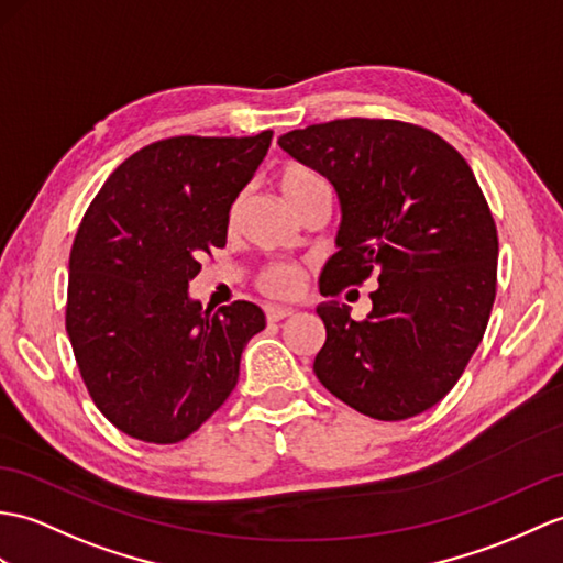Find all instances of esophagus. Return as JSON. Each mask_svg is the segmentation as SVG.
Returning <instances> with one entry per match:
<instances>
[{
  "mask_svg": "<svg viewBox=\"0 0 563 563\" xmlns=\"http://www.w3.org/2000/svg\"><path fill=\"white\" fill-rule=\"evenodd\" d=\"M264 311H266V319L268 321H283V319L292 317V313H295V309L283 307V305H266Z\"/></svg>",
  "mask_w": 563,
  "mask_h": 563,
  "instance_id": "esophagus-1",
  "label": "esophagus"
}]
</instances>
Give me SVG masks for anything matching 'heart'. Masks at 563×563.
Listing matches in <instances>:
<instances>
[{
	"mask_svg": "<svg viewBox=\"0 0 563 563\" xmlns=\"http://www.w3.org/2000/svg\"><path fill=\"white\" fill-rule=\"evenodd\" d=\"M276 187L285 203L295 211L297 203L302 201L311 189L321 187V179L305 165H285L276 177ZM302 283L305 273L295 264H271L261 271L258 276L261 292H266L271 297H292L299 292Z\"/></svg>",
	"mask_w": 563,
	"mask_h": 563,
	"instance_id": "heart-1",
	"label": "heart"
}]
</instances>
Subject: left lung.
Instances as JSON below:
<instances>
[{
  "label": "left lung",
  "instance_id": "8db88e82",
  "mask_svg": "<svg viewBox=\"0 0 563 563\" xmlns=\"http://www.w3.org/2000/svg\"><path fill=\"white\" fill-rule=\"evenodd\" d=\"M329 179L341 206L338 252L319 290L376 276L364 321L329 299L313 374L335 398L396 422L437 405L485 335L499 240L473 169L429 129L396 120H335L278 139Z\"/></svg>",
  "mask_w": 563,
  "mask_h": 563
}]
</instances>
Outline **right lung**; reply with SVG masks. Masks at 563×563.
Instances as JSON below:
<instances>
[{
  "mask_svg": "<svg viewBox=\"0 0 563 563\" xmlns=\"http://www.w3.org/2000/svg\"><path fill=\"white\" fill-rule=\"evenodd\" d=\"M271 139L155 141L88 206L69 256L67 333L90 398L129 437L194 434L238 386L242 350L266 329L256 305L203 309L189 283L199 258L225 246L230 208Z\"/></svg>",
  "mask_w": 563,
  "mask_h": 563,
  "instance_id": "1",
  "label": "right lung"
}]
</instances>
